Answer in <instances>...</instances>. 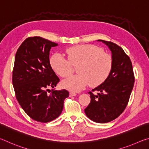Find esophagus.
Listing matches in <instances>:
<instances>
[{"label": "esophagus", "instance_id": "obj_1", "mask_svg": "<svg viewBox=\"0 0 149 149\" xmlns=\"http://www.w3.org/2000/svg\"><path fill=\"white\" fill-rule=\"evenodd\" d=\"M76 95V93H75V92H73V91H71L70 93V97H74V96H75Z\"/></svg>", "mask_w": 149, "mask_h": 149}]
</instances>
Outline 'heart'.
<instances>
[{
  "instance_id": "1",
  "label": "heart",
  "mask_w": 149,
  "mask_h": 149,
  "mask_svg": "<svg viewBox=\"0 0 149 149\" xmlns=\"http://www.w3.org/2000/svg\"><path fill=\"white\" fill-rule=\"evenodd\" d=\"M68 60L60 54H54L49 59L50 65L56 74L67 77L72 73V65L76 66L77 75L62 81L66 89L79 91L88 85L95 87L102 84L109 76L112 68V58L110 54L93 45H81L65 50Z\"/></svg>"
}]
</instances>
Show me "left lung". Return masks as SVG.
Instances as JSON below:
<instances>
[{"label": "left lung", "mask_w": 149, "mask_h": 149, "mask_svg": "<svg viewBox=\"0 0 149 149\" xmlns=\"http://www.w3.org/2000/svg\"><path fill=\"white\" fill-rule=\"evenodd\" d=\"M107 45L112 52V68L107 79L90 91L91 102L85 109L87 116L93 122H111L122 114L127 107L135 77L130 57L122 47L110 41L98 40Z\"/></svg>", "instance_id": "1"}]
</instances>
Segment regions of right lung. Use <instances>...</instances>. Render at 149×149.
Here are the masks:
<instances>
[{
  "label": "right lung",
  "instance_id": "1",
  "mask_svg": "<svg viewBox=\"0 0 149 149\" xmlns=\"http://www.w3.org/2000/svg\"><path fill=\"white\" fill-rule=\"evenodd\" d=\"M57 45L40 37H28L15 56L12 84L16 99L37 122L47 123L56 119L62 113L64 99L69 97L65 89L49 90L60 81L49 62L50 50Z\"/></svg>",
  "mask_w": 149,
  "mask_h": 149
}]
</instances>
